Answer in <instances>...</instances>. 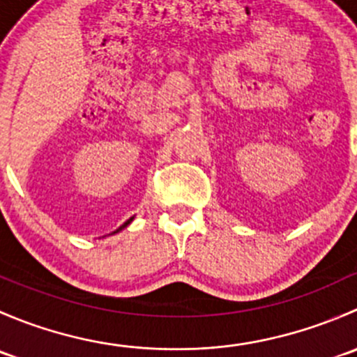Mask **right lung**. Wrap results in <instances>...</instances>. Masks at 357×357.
<instances>
[{"mask_svg":"<svg viewBox=\"0 0 357 357\" xmlns=\"http://www.w3.org/2000/svg\"><path fill=\"white\" fill-rule=\"evenodd\" d=\"M131 221H132V218H131V219H129V221H126V222H124V225H122V226H121V228H119V229H117V231H121V229H122V228H126V226H128V225H129V222H131ZM117 231H114V233H117Z\"/></svg>","mask_w":357,"mask_h":357,"instance_id":"obj_1","label":"right lung"}]
</instances>
